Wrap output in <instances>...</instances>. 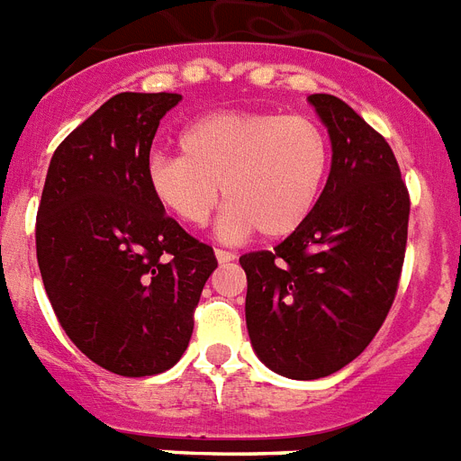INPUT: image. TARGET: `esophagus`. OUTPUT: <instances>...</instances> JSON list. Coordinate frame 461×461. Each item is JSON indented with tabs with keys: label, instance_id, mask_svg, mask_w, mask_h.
Listing matches in <instances>:
<instances>
[{
	"label": "esophagus",
	"instance_id": "esophagus-1",
	"mask_svg": "<svg viewBox=\"0 0 461 461\" xmlns=\"http://www.w3.org/2000/svg\"><path fill=\"white\" fill-rule=\"evenodd\" d=\"M215 258H218V263L220 265H227V263H231V260H234V253H231V250H222V249H215Z\"/></svg>",
	"mask_w": 461,
	"mask_h": 461
}]
</instances>
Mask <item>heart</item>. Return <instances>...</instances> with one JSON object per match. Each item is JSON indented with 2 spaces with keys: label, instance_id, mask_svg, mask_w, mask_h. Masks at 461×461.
<instances>
[{
  "label": "heart",
  "instance_id": "b5f03b06",
  "mask_svg": "<svg viewBox=\"0 0 461 461\" xmlns=\"http://www.w3.org/2000/svg\"><path fill=\"white\" fill-rule=\"evenodd\" d=\"M182 153H153L146 186L156 203L186 227H203L227 201L220 230L237 239L258 230L284 239L320 201L331 167L327 130L310 115L222 111L179 134Z\"/></svg>",
  "mask_w": 461,
  "mask_h": 461
}]
</instances>
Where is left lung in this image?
<instances>
[{"mask_svg": "<svg viewBox=\"0 0 461 461\" xmlns=\"http://www.w3.org/2000/svg\"><path fill=\"white\" fill-rule=\"evenodd\" d=\"M310 104L334 151L320 201L275 250L239 258L250 343L269 369L298 381L339 372L372 343L398 294L410 220L388 141L339 96Z\"/></svg>", "mask_w": 461, "mask_h": 461, "instance_id": "obj_1", "label": "left lung"}]
</instances>
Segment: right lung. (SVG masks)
<instances>
[{"label": "right lung", "mask_w": 461, "mask_h": 461, "mask_svg": "<svg viewBox=\"0 0 461 461\" xmlns=\"http://www.w3.org/2000/svg\"><path fill=\"white\" fill-rule=\"evenodd\" d=\"M179 95L122 92L59 144L37 208V265L59 324L108 372L151 376L182 357L208 276V243L146 186L160 118Z\"/></svg>", "instance_id": "obj_1"}]
</instances>
